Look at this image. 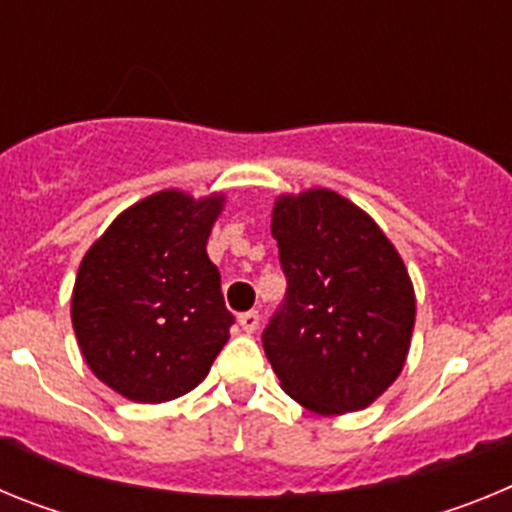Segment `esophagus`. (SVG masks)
Segmentation results:
<instances>
[{
	"label": "esophagus",
	"mask_w": 512,
	"mask_h": 512,
	"mask_svg": "<svg viewBox=\"0 0 512 512\" xmlns=\"http://www.w3.org/2000/svg\"><path fill=\"white\" fill-rule=\"evenodd\" d=\"M238 323H241V328L246 330V333H256V330H259V312H241V315H238Z\"/></svg>",
	"instance_id": "34e87169"
}]
</instances>
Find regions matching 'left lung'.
Returning <instances> with one entry per match:
<instances>
[{
    "label": "left lung",
    "instance_id": "left-lung-1",
    "mask_svg": "<svg viewBox=\"0 0 512 512\" xmlns=\"http://www.w3.org/2000/svg\"><path fill=\"white\" fill-rule=\"evenodd\" d=\"M287 295L261 333L292 400L320 415L372 405L408 359L415 292L387 235L330 189L284 194L271 212Z\"/></svg>",
    "mask_w": 512,
    "mask_h": 512
}]
</instances>
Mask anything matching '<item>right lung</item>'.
Wrapping results in <instances>:
<instances>
[{
	"label": "right lung",
	"mask_w": 512,
	"mask_h": 512,
	"mask_svg": "<svg viewBox=\"0 0 512 512\" xmlns=\"http://www.w3.org/2000/svg\"><path fill=\"white\" fill-rule=\"evenodd\" d=\"M223 194L166 189L128 207L87 251L71 323L89 369L133 402L187 395L210 372L235 318L207 256Z\"/></svg>",
	"instance_id": "obj_1"
}]
</instances>
